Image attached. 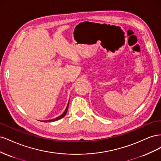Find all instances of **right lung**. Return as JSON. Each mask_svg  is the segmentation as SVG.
<instances>
[{"instance_id": "1", "label": "right lung", "mask_w": 161, "mask_h": 161, "mask_svg": "<svg viewBox=\"0 0 161 161\" xmlns=\"http://www.w3.org/2000/svg\"><path fill=\"white\" fill-rule=\"evenodd\" d=\"M68 108H69V103H68V105H67V107H66V108L64 112V113H63L61 115H60L59 117H58V118H55V119H52L47 120V121L46 120V121H44V122H47V121H56V120H58V119H60L62 118L63 117H64V116L66 115V113H67V111H68Z\"/></svg>"}]
</instances>
